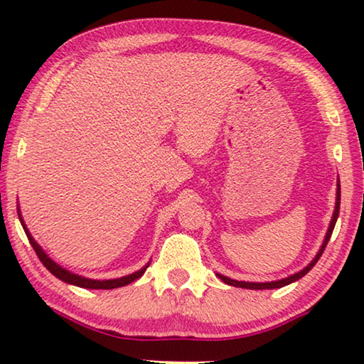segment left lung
Listing matches in <instances>:
<instances>
[{"label":"left lung","mask_w":364,"mask_h":364,"mask_svg":"<svg viewBox=\"0 0 364 364\" xmlns=\"http://www.w3.org/2000/svg\"><path fill=\"white\" fill-rule=\"evenodd\" d=\"M340 198H341V192H340V182H338V191H336V207H335V212H333V218H331V223H330V228H328L326 232V237H325V242H323V245L320 248V252L316 253V257L313 258V262L308 265L306 268H303L301 272L295 273V275L288 277V278H283V280H278V282H268V283H250V282H237V280H232V278H227L223 275H218V278H220L222 282H225L227 285H232V287H238V288H248V290H272V288H282L285 285H290V283L300 280L301 277H305L308 272L311 270L313 267L316 265V262L320 260L321 253L325 252L326 248V243L328 240H330L331 233H333V228H335V223L338 220V213H340Z\"/></svg>","instance_id":"8db88e82"}]
</instances>
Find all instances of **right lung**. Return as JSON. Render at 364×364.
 <instances>
[{
  "label": "right lung",
  "mask_w": 364,
  "mask_h": 364,
  "mask_svg": "<svg viewBox=\"0 0 364 364\" xmlns=\"http://www.w3.org/2000/svg\"><path fill=\"white\" fill-rule=\"evenodd\" d=\"M18 215H19V210H18ZM19 220L23 223V228L24 232H26V237L29 243H31V247L34 248V252H36V255L39 260L44 267L48 268L49 272L53 273L54 277L59 278V280L66 282V283H71V285H76V287H81V288H91V290H112V288H119V287H126L129 283H132L134 280H137V278H141L144 275V272H146V268H142V270H139L136 273H132V275H127V277H122V278H116V280H89V278H84V277H79V275H74V273L64 270L59 265H56L51 258H49L46 253L43 252V248L38 245L36 242H34V238L29 235L28 228L24 227V222L21 215H19Z\"/></svg>",
  "instance_id": "obj_1"
}]
</instances>
